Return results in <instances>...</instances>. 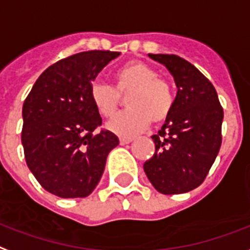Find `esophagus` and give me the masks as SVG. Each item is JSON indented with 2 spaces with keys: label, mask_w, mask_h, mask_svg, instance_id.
I'll list each match as a JSON object with an SVG mask.
<instances>
[{
  "label": "esophagus",
  "mask_w": 250,
  "mask_h": 250,
  "mask_svg": "<svg viewBox=\"0 0 250 250\" xmlns=\"http://www.w3.org/2000/svg\"><path fill=\"white\" fill-rule=\"evenodd\" d=\"M131 141H133L131 137H121V138H120V143H121V145H127V143H130Z\"/></svg>",
  "instance_id": "obj_1"
}]
</instances>
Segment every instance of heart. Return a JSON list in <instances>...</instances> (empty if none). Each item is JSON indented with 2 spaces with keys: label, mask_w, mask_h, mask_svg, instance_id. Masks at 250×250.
<instances>
[{
  "label": "heart",
  "mask_w": 250,
  "mask_h": 250,
  "mask_svg": "<svg viewBox=\"0 0 250 250\" xmlns=\"http://www.w3.org/2000/svg\"><path fill=\"white\" fill-rule=\"evenodd\" d=\"M127 111L109 120L107 127L121 137L138 134L148 125L159 126L171 116L175 99L167 79L142 61H131L116 71L115 86L96 81L90 87L91 103L103 117H112L127 96Z\"/></svg>",
  "instance_id": "obj_1"
}]
</instances>
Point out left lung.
<instances>
[{
	"label": "left lung",
	"instance_id": "1",
	"mask_svg": "<svg viewBox=\"0 0 250 250\" xmlns=\"http://www.w3.org/2000/svg\"><path fill=\"white\" fill-rule=\"evenodd\" d=\"M175 78L177 95L171 116L158 134L155 154L143 164L162 194L187 193L204 183L222 145L223 108L212 83L176 55H148Z\"/></svg>",
	"mask_w": 250,
	"mask_h": 250
}]
</instances>
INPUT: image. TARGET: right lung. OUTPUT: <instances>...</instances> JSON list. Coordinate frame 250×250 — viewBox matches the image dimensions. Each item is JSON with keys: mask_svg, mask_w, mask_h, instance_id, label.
I'll return each mask as SVG.
<instances>
[{"mask_svg": "<svg viewBox=\"0 0 250 250\" xmlns=\"http://www.w3.org/2000/svg\"><path fill=\"white\" fill-rule=\"evenodd\" d=\"M119 52L88 51L51 65L23 103L26 163L46 191L61 198L92 193L119 138L102 126L90 99L96 75Z\"/></svg>", "mask_w": 250, "mask_h": 250, "instance_id": "obj_1", "label": "right lung"}]
</instances>
